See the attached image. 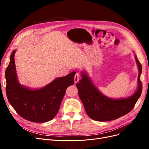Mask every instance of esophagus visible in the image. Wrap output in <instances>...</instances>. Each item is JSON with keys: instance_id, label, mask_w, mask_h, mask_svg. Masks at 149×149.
Listing matches in <instances>:
<instances>
[{"instance_id": "34e87169", "label": "esophagus", "mask_w": 149, "mask_h": 149, "mask_svg": "<svg viewBox=\"0 0 149 149\" xmlns=\"http://www.w3.org/2000/svg\"><path fill=\"white\" fill-rule=\"evenodd\" d=\"M81 78V75L80 73H76V74L75 75V77H74V81H75V83H77L78 81H79L80 79Z\"/></svg>"}]
</instances>
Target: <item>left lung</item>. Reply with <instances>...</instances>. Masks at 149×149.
Instances as JSON below:
<instances>
[{
	"label": "left lung",
	"mask_w": 149,
	"mask_h": 149,
	"mask_svg": "<svg viewBox=\"0 0 149 149\" xmlns=\"http://www.w3.org/2000/svg\"><path fill=\"white\" fill-rule=\"evenodd\" d=\"M135 59L139 68L138 88L134 95L127 98L113 100L105 97L95 87L87 75L84 72L82 74V79L77 83L76 86L85 111L91 119L98 121L114 120L128 113L134 108L143 89L140 80L142 66L136 57Z\"/></svg>",
	"instance_id": "1"
}]
</instances>
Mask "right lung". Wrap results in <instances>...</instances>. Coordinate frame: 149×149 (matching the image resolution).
Instances as JSON below:
<instances>
[{
	"mask_svg": "<svg viewBox=\"0 0 149 149\" xmlns=\"http://www.w3.org/2000/svg\"><path fill=\"white\" fill-rule=\"evenodd\" d=\"M13 51L6 69V93L10 103L20 116L34 123H45L57 114L67 88L74 83L75 72L58 78L37 90L23 87L17 81Z\"/></svg>",
	"mask_w": 149,
	"mask_h": 149,
	"instance_id": "1",
	"label": "right lung"
}]
</instances>
